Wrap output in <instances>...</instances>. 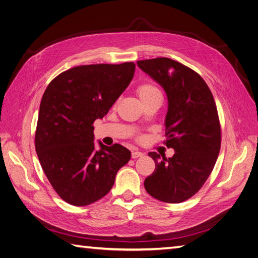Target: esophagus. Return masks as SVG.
<instances>
[{"mask_svg": "<svg viewBox=\"0 0 258 258\" xmlns=\"http://www.w3.org/2000/svg\"><path fill=\"white\" fill-rule=\"evenodd\" d=\"M144 154L142 152H139V151H132L131 153V157L136 159V158H139V157H142Z\"/></svg>", "mask_w": 258, "mask_h": 258, "instance_id": "obj_1", "label": "esophagus"}]
</instances>
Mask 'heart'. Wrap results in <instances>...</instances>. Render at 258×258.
Masks as SVG:
<instances>
[{
    "label": "heart",
    "mask_w": 258,
    "mask_h": 258,
    "mask_svg": "<svg viewBox=\"0 0 258 258\" xmlns=\"http://www.w3.org/2000/svg\"><path fill=\"white\" fill-rule=\"evenodd\" d=\"M137 92H138L139 98L141 99V101L150 98V97H153L155 95H159L160 93L159 89L156 87V86H154L153 84H148V83L140 85L137 89Z\"/></svg>",
    "instance_id": "obj_1"
}]
</instances>
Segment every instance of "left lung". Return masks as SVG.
Returning <instances> with one entry per match:
<instances>
[{
  "label": "left lung",
  "instance_id": "1",
  "mask_svg": "<svg viewBox=\"0 0 258 258\" xmlns=\"http://www.w3.org/2000/svg\"><path fill=\"white\" fill-rule=\"evenodd\" d=\"M138 67L165 90L166 145L172 157L148 153L155 171L144 181L152 197L179 204L192 197L212 172L221 148V126L212 92L202 77L169 58L140 60Z\"/></svg>",
  "mask_w": 258,
  "mask_h": 258
}]
</instances>
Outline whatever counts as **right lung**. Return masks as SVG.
<instances>
[{
  "label": "right lung",
  "mask_w": 258,
  "mask_h": 258,
  "mask_svg": "<svg viewBox=\"0 0 258 258\" xmlns=\"http://www.w3.org/2000/svg\"><path fill=\"white\" fill-rule=\"evenodd\" d=\"M136 64H89L62 72L40 105L35 150L53 189L68 204L88 206L111 190L131 158L120 144L95 146L93 122L102 119L135 75Z\"/></svg>",
  "instance_id": "add662e5"
}]
</instances>
